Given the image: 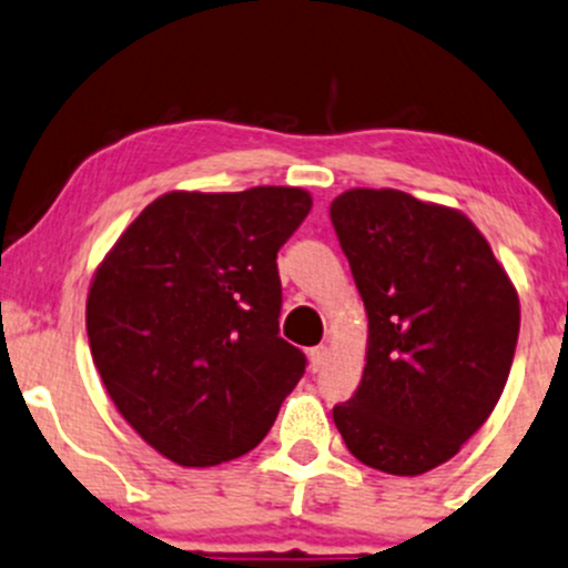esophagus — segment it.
I'll use <instances>...</instances> for the list:
<instances>
[{
  "label": "esophagus",
  "instance_id": "obj_1",
  "mask_svg": "<svg viewBox=\"0 0 568 568\" xmlns=\"http://www.w3.org/2000/svg\"><path fill=\"white\" fill-rule=\"evenodd\" d=\"M326 354H329V351H326V345H315V348H310V369H313V373H318L321 367H324V362H326Z\"/></svg>",
  "mask_w": 568,
  "mask_h": 568
}]
</instances>
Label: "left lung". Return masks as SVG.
Masks as SVG:
<instances>
[{
    "instance_id": "1",
    "label": "left lung",
    "mask_w": 568,
    "mask_h": 568,
    "mask_svg": "<svg viewBox=\"0 0 568 568\" xmlns=\"http://www.w3.org/2000/svg\"><path fill=\"white\" fill-rule=\"evenodd\" d=\"M367 310L359 389L332 416L359 463L419 476L452 459L500 399L520 300L463 212L356 187L329 206Z\"/></svg>"
}]
</instances>
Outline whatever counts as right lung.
<instances>
[{
  "label": "right lung",
  "instance_id": "obj_1",
  "mask_svg": "<svg viewBox=\"0 0 568 568\" xmlns=\"http://www.w3.org/2000/svg\"><path fill=\"white\" fill-rule=\"evenodd\" d=\"M302 187L152 201L94 272L87 334L130 427L171 463L247 455L304 375L280 337L277 250L307 217Z\"/></svg>",
  "mask_w": 568,
  "mask_h": 568
}]
</instances>
